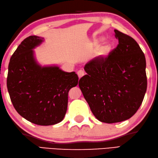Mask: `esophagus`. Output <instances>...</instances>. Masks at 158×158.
I'll return each mask as SVG.
<instances>
[{"label":"esophagus","instance_id":"obj_1","mask_svg":"<svg viewBox=\"0 0 158 158\" xmlns=\"http://www.w3.org/2000/svg\"><path fill=\"white\" fill-rule=\"evenodd\" d=\"M77 74H78L79 78H80L85 75V72H84V71H82V70H79L78 72H77Z\"/></svg>","mask_w":158,"mask_h":158}]
</instances>
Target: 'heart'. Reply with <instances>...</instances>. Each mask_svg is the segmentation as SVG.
<instances>
[{
    "label": "heart",
    "mask_w": 158,
    "mask_h": 158,
    "mask_svg": "<svg viewBox=\"0 0 158 158\" xmlns=\"http://www.w3.org/2000/svg\"><path fill=\"white\" fill-rule=\"evenodd\" d=\"M102 38H101L99 39V40H102ZM112 49V44L111 43L109 42V41H106V42L104 43L102 46L100 47V48L98 51V54L100 56H102V57H105V56H108L110 52H111Z\"/></svg>",
    "instance_id": "heart-1"
}]
</instances>
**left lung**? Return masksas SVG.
Returning <instances> with one entry per match:
<instances>
[{
	"label": "left lung",
	"mask_w": 158,
	"mask_h": 158,
	"mask_svg": "<svg viewBox=\"0 0 158 158\" xmlns=\"http://www.w3.org/2000/svg\"><path fill=\"white\" fill-rule=\"evenodd\" d=\"M117 47L108 57L94 58L85 66L87 74L79 87L98 120L120 123L134 115L147 87L146 59L133 38L115 29Z\"/></svg>",
	"instance_id": "8db88e82"
}]
</instances>
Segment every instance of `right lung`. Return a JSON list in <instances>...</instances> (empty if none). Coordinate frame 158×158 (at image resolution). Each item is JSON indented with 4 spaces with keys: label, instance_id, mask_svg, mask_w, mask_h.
Returning <instances> with one entry per match:
<instances>
[{
    "label": "right lung",
    "instance_id": "right-lung-1",
    "mask_svg": "<svg viewBox=\"0 0 158 158\" xmlns=\"http://www.w3.org/2000/svg\"><path fill=\"white\" fill-rule=\"evenodd\" d=\"M44 38L30 35L19 44L8 67L7 90L16 111L41 126L60 123L66 114L68 93L78 85V76L56 65L42 66L33 49Z\"/></svg>",
    "mask_w": 158,
    "mask_h": 158
}]
</instances>
